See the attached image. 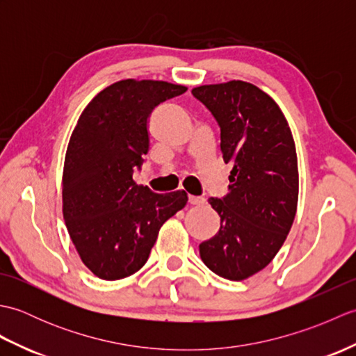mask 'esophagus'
Wrapping results in <instances>:
<instances>
[{"instance_id": "esophagus-1", "label": "esophagus", "mask_w": 356, "mask_h": 356, "mask_svg": "<svg viewBox=\"0 0 356 356\" xmlns=\"http://www.w3.org/2000/svg\"><path fill=\"white\" fill-rule=\"evenodd\" d=\"M190 203L191 205H203V203H205V199L195 197V195H190Z\"/></svg>"}]
</instances>
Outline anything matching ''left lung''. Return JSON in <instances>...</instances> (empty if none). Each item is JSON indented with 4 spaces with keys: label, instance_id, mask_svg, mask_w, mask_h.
I'll return each mask as SVG.
<instances>
[{
    "label": "left lung",
    "instance_id": "obj_1",
    "mask_svg": "<svg viewBox=\"0 0 356 356\" xmlns=\"http://www.w3.org/2000/svg\"><path fill=\"white\" fill-rule=\"evenodd\" d=\"M220 127L229 194L208 202L220 229L200 243L203 263L241 282L264 269L289 234L298 203V161L289 124L277 102L245 81L193 88Z\"/></svg>",
    "mask_w": 356,
    "mask_h": 356
}]
</instances>
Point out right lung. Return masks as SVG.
<instances>
[{"instance_id": "add662e5", "label": "right lung", "mask_w": 356, "mask_h": 356, "mask_svg": "<svg viewBox=\"0 0 356 356\" xmlns=\"http://www.w3.org/2000/svg\"><path fill=\"white\" fill-rule=\"evenodd\" d=\"M185 92L166 81L122 79L81 113L64 161L63 214L78 255L97 278L138 272L161 226L186 205L182 190L154 194L133 180L149 148L151 111Z\"/></svg>"}]
</instances>
